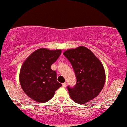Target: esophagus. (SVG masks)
<instances>
[{"mask_svg": "<svg viewBox=\"0 0 127 127\" xmlns=\"http://www.w3.org/2000/svg\"><path fill=\"white\" fill-rule=\"evenodd\" d=\"M62 86H63V87H64V88L66 87V83H64L62 84Z\"/></svg>", "mask_w": 127, "mask_h": 127, "instance_id": "34e87169", "label": "esophagus"}]
</instances>
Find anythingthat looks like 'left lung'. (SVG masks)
Listing matches in <instances>:
<instances>
[{
    "instance_id": "1",
    "label": "left lung",
    "mask_w": 127,
    "mask_h": 127,
    "mask_svg": "<svg viewBox=\"0 0 127 127\" xmlns=\"http://www.w3.org/2000/svg\"><path fill=\"white\" fill-rule=\"evenodd\" d=\"M63 54L71 63L76 78L73 88L67 87L71 99L82 104L98 96L106 80L105 70L101 61L84 46L68 49Z\"/></svg>"
}]
</instances>
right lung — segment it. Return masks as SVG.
I'll return each instance as SVG.
<instances>
[{
	"mask_svg": "<svg viewBox=\"0 0 127 127\" xmlns=\"http://www.w3.org/2000/svg\"><path fill=\"white\" fill-rule=\"evenodd\" d=\"M62 51L41 48L25 61L20 72V83L28 96L38 102H46L54 96L62 84L57 81V73L51 66Z\"/></svg>",
	"mask_w": 127,
	"mask_h": 127,
	"instance_id": "obj_1",
	"label": "right lung"
}]
</instances>
